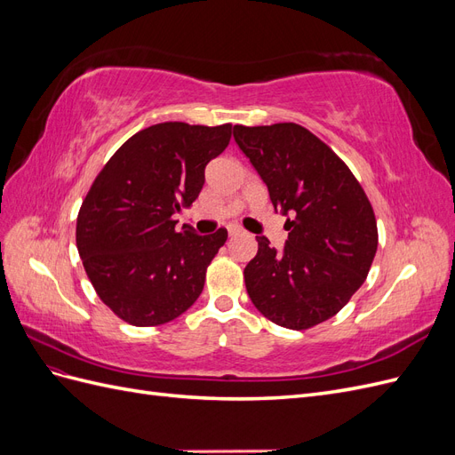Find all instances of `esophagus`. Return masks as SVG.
<instances>
[{
  "label": "esophagus",
  "instance_id": "obj_1",
  "mask_svg": "<svg viewBox=\"0 0 455 455\" xmlns=\"http://www.w3.org/2000/svg\"><path fill=\"white\" fill-rule=\"evenodd\" d=\"M243 229L239 228V226H229L228 228V233H229V237H233V235H239V233H241Z\"/></svg>",
  "mask_w": 455,
  "mask_h": 455
}]
</instances>
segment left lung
Returning <instances> with one entry per match:
<instances>
[{
    "label": "left lung",
    "instance_id": "8db88e82",
    "mask_svg": "<svg viewBox=\"0 0 455 455\" xmlns=\"http://www.w3.org/2000/svg\"><path fill=\"white\" fill-rule=\"evenodd\" d=\"M235 142L267 186L275 212L288 216L277 252L256 237L244 267L256 309L271 323L307 330L328 321L359 291L378 251L374 209L349 167L296 123L233 127Z\"/></svg>",
    "mask_w": 455,
    "mask_h": 455
}]
</instances>
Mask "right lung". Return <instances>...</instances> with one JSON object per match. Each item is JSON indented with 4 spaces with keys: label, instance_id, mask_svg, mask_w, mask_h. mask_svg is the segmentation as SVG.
<instances>
[{
    "label": "right lung",
    "instance_id": "obj_1",
    "mask_svg": "<svg viewBox=\"0 0 455 455\" xmlns=\"http://www.w3.org/2000/svg\"><path fill=\"white\" fill-rule=\"evenodd\" d=\"M229 139V123H159L131 136L94 178L77 214L76 243L96 294L121 321L164 324L203 292L228 229L178 231L174 214L199 197L206 163Z\"/></svg>",
    "mask_w": 455,
    "mask_h": 455
}]
</instances>
